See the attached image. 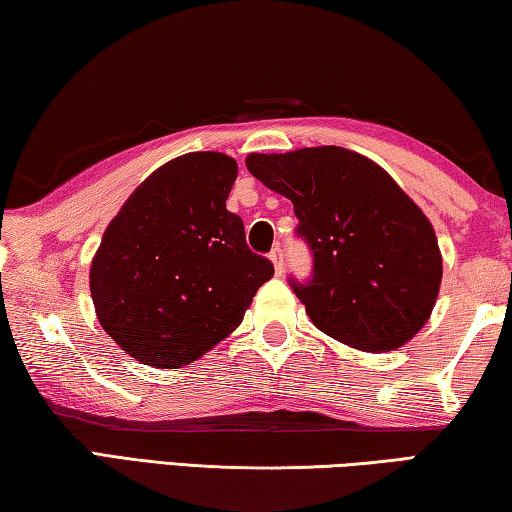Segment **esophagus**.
I'll list each match as a JSON object with an SVG mask.
<instances>
[{"instance_id": "1", "label": "esophagus", "mask_w": 512, "mask_h": 512, "mask_svg": "<svg viewBox=\"0 0 512 512\" xmlns=\"http://www.w3.org/2000/svg\"><path fill=\"white\" fill-rule=\"evenodd\" d=\"M271 262H273V266H275V273L277 275H282V271H284V253H282V248L280 246H273V250H271Z\"/></svg>"}]
</instances>
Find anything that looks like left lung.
<instances>
[{
	"label": "left lung",
	"instance_id": "obj_1",
	"mask_svg": "<svg viewBox=\"0 0 512 512\" xmlns=\"http://www.w3.org/2000/svg\"><path fill=\"white\" fill-rule=\"evenodd\" d=\"M246 167L293 203L311 275L289 284L320 332L366 352L418 334L443 262L429 219L384 169L341 146L253 153Z\"/></svg>",
	"mask_w": 512,
	"mask_h": 512
}]
</instances>
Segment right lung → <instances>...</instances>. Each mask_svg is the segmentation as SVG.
Instances as JSON below:
<instances>
[{
    "label": "right lung",
    "instance_id": "obj_1",
    "mask_svg": "<svg viewBox=\"0 0 512 512\" xmlns=\"http://www.w3.org/2000/svg\"><path fill=\"white\" fill-rule=\"evenodd\" d=\"M237 162L187 153L153 171L110 221L90 268L103 329L144 366L180 368L235 332L271 259L225 210Z\"/></svg>",
    "mask_w": 512,
    "mask_h": 512
}]
</instances>
